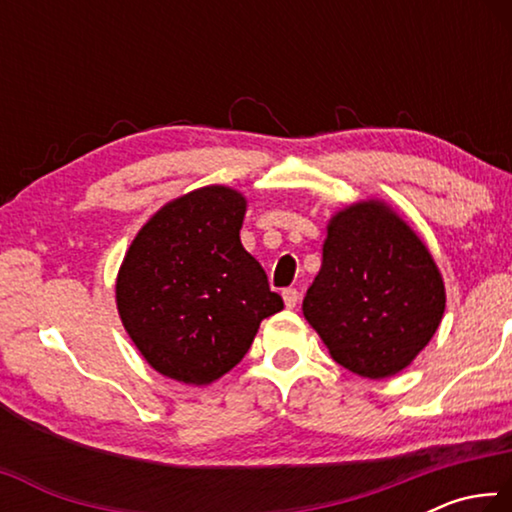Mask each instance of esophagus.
Returning <instances> with one entry per match:
<instances>
[{"label":"esophagus","instance_id":"34e87169","mask_svg":"<svg viewBox=\"0 0 512 512\" xmlns=\"http://www.w3.org/2000/svg\"><path fill=\"white\" fill-rule=\"evenodd\" d=\"M282 298H284V305H287L289 309H293V307L298 305L300 293H298V289H284L282 291Z\"/></svg>","mask_w":512,"mask_h":512}]
</instances>
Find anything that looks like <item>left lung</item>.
Masks as SVG:
<instances>
[{"label": "left lung", "mask_w": 512, "mask_h": 512, "mask_svg": "<svg viewBox=\"0 0 512 512\" xmlns=\"http://www.w3.org/2000/svg\"><path fill=\"white\" fill-rule=\"evenodd\" d=\"M302 311L336 363L384 379L409 366L436 334L443 277L391 207L357 203L329 221L323 266Z\"/></svg>", "instance_id": "obj_1"}]
</instances>
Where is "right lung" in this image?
I'll return each mask as SVG.
<instances>
[{"mask_svg": "<svg viewBox=\"0 0 512 512\" xmlns=\"http://www.w3.org/2000/svg\"><path fill=\"white\" fill-rule=\"evenodd\" d=\"M246 198L210 185L176 198L137 232L117 277L128 336L164 377L210 384L246 357L284 307L241 246Z\"/></svg>", "mask_w": 512, "mask_h": 512, "instance_id": "obj_1", "label": "right lung"}]
</instances>
